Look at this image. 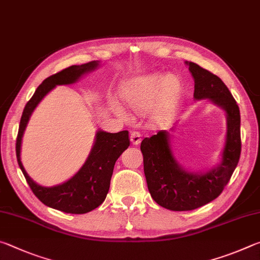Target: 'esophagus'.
<instances>
[{
  "instance_id": "34e87169",
  "label": "esophagus",
  "mask_w": 260,
  "mask_h": 260,
  "mask_svg": "<svg viewBox=\"0 0 260 260\" xmlns=\"http://www.w3.org/2000/svg\"><path fill=\"white\" fill-rule=\"evenodd\" d=\"M141 134L139 132H133V133L131 134V142L132 144H134V146H138V144L141 143Z\"/></svg>"
}]
</instances>
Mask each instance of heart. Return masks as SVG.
<instances>
[{
	"label": "heart",
	"mask_w": 260,
	"mask_h": 260,
	"mask_svg": "<svg viewBox=\"0 0 260 260\" xmlns=\"http://www.w3.org/2000/svg\"><path fill=\"white\" fill-rule=\"evenodd\" d=\"M182 94V86L177 78L167 73L153 72L128 79L121 87V96L126 104L135 112H144L153 105V122L164 121L178 104ZM112 108L118 116L126 119L127 113L122 105L113 101Z\"/></svg>",
	"instance_id": "obj_1"
}]
</instances>
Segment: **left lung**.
Segmentation results:
<instances>
[{
	"label": "left lung",
	"instance_id": "obj_1",
	"mask_svg": "<svg viewBox=\"0 0 260 260\" xmlns=\"http://www.w3.org/2000/svg\"><path fill=\"white\" fill-rule=\"evenodd\" d=\"M195 82L193 99L208 100L226 114V138L218 164L199 172L182 167L174 156L172 134L159 131L141 142L149 192L157 204L172 211H190L217 199L230 181L241 155L239 105L221 79L192 61H184ZM174 131V127L171 132Z\"/></svg>",
	"mask_w": 260,
	"mask_h": 260
}]
</instances>
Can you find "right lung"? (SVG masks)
Here are the masks:
<instances>
[{"label": "right lung", "instance_id": "obj_1", "mask_svg": "<svg viewBox=\"0 0 260 260\" xmlns=\"http://www.w3.org/2000/svg\"><path fill=\"white\" fill-rule=\"evenodd\" d=\"M100 65V60L72 65L45 79L37 88L32 99L25 105L20 119L16 153L21 172L34 195L43 204L55 210L63 211L65 213H87L103 203L108 195L114 164L121 153L129 147L128 132L121 131L118 133H109L99 128L96 131L89 155L78 172L67 181L51 187H45L37 183L25 171L20 157L23 136L30 116L48 93H50L56 86L72 85L78 82L83 76L99 69Z\"/></svg>", "mask_w": 260, "mask_h": 260}]
</instances>
